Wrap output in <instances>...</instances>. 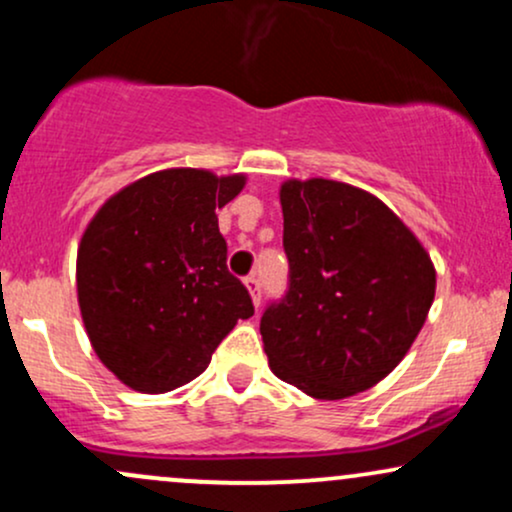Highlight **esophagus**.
Wrapping results in <instances>:
<instances>
[{"label": "esophagus", "instance_id": "obj_1", "mask_svg": "<svg viewBox=\"0 0 512 512\" xmlns=\"http://www.w3.org/2000/svg\"><path fill=\"white\" fill-rule=\"evenodd\" d=\"M245 286H248V291H250V296H252V303L260 305V298H262L260 276H257V274H248V276H245Z\"/></svg>", "mask_w": 512, "mask_h": 512}]
</instances>
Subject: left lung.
Segmentation results:
<instances>
[{
    "label": "left lung",
    "instance_id": "1",
    "mask_svg": "<svg viewBox=\"0 0 512 512\" xmlns=\"http://www.w3.org/2000/svg\"><path fill=\"white\" fill-rule=\"evenodd\" d=\"M289 286L260 332L276 378L344 399L392 373L424 327L436 269L378 197L334 180L281 185Z\"/></svg>",
    "mask_w": 512,
    "mask_h": 512
}]
</instances>
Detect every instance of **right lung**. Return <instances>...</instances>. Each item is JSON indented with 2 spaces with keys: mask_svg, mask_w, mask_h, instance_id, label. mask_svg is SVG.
<instances>
[{
  "mask_svg": "<svg viewBox=\"0 0 512 512\" xmlns=\"http://www.w3.org/2000/svg\"><path fill=\"white\" fill-rule=\"evenodd\" d=\"M243 185V175L161 170L88 223L76 257L81 317L98 358L132 390L195 380L236 322L255 315L216 219Z\"/></svg>",
  "mask_w": 512,
  "mask_h": 512,
  "instance_id": "add662e5",
  "label": "right lung"
}]
</instances>
